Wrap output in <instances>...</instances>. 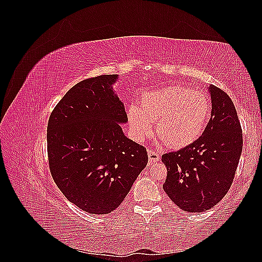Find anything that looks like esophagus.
<instances>
[{
	"mask_svg": "<svg viewBox=\"0 0 262 262\" xmlns=\"http://www.w3.org/2000/svg\"><path fill=\"white\" fill-rule=\"evenodd\" d=\"M147 155H148L149 163H156V162L160 161V158H161L160 154L155 152V150H152V149L147 150Z\"/></svg>",
	"mask_w": 262,
	"mask_h": 262,
	"instance_id": "obj_1",
	"label": "esophagus"
}]
</instances>
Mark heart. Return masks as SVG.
<instances>
[{"label":"heart","mask_w":262,"mask_h":262,"mask_svg":"<svg viewBox=\"0 0 262 262\" xmlns=\"http://www.w3.org/2000/svg\"><path fill=\"white\" fill-rule=\"evenodd\" d=\"M211 115V101L200 92L172 85L145 93L140 105L130 104L126 116L137 141H144L156 131L171 148H184L201 137Z\"/></svg>","instance_id":"obj_1"}]
</instances>
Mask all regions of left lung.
<instances>
[{
	"instance_id": "obj_1",
	"label": "left lung",
	"mask_w": 262,
	"mask_h": 262,
	"mask_svg": "<svg viewBox=\"0 0 262 262\" xmlns=\"http://www.w3.org/2000/svg\"><path fill=\"white\" fill-rule=\"evenodd\" d=\"M211 119L202 136L177 152L166 153L163 188L186 212H205L216 205L231 188L243 149V134L232 99L210 85Z\"/></svg>"
}]
</instances>
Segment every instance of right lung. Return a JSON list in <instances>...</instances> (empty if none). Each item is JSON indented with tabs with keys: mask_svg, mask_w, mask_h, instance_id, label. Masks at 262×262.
<instances>
[{
	"mask_svg": "<svg viewBox=\"0 0 262 262\" xmlns=\"http://www.w3.org/2000/svg\"><path fill=\"white\" fill-rule=\"evenodd\" d=\"M118 74L74 85L54 107L47 128L52 178L77 208L108 214L147 164L146 148L124 136L128 121L113 85Z\"/></svg>",
	"mask_w": 262,
	"mask_h": 262,
	"instance_id": "obj_1",
	"label": "right lung"
}]
</instances>
